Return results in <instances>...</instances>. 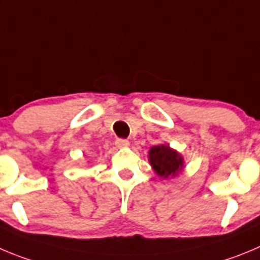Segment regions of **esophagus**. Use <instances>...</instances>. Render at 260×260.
Wrapping results in <instances>:
<instances>
[{
    "label": "esophagus",
    "instance_id": "34e87169",
    "mask_svg": "<svg viewBox=\"0 0 260 260\" xmlns=\"http://www.w3.org/2000/svg\"><path fill=\"white\" fill-rule=\"evenodd\" d=\"M115 145L118 147H127L129 146V141L128 140H123V138H118L115 141Z\"/></svg>",
    "mask_w": 260,
    "mask_h": 260
}]
</instances>
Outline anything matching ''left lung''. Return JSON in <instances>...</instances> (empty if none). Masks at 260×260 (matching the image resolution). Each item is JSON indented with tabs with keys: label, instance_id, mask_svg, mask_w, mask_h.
Instances as JSON below:
<instances>
[{
	"label": "left lung",
	"instance_id": "obj_1",
	"mask_svg": "<svg viewBox=\"0 0 260 260\" xmlns=\"http://www.w3.org/2000/svg\"><path fill=\"white\" fill-rule=\"evenodd\" d=\"M149 161L155 173L161 178H174L185 168L183 156L169 145H157L149 150Z\"/></svg>",
	"mask_w": 260,
	"mask_h": 260
}]
</instances>
